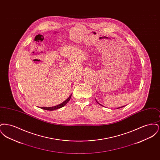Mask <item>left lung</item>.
I'll return each mask as SVG.
<instances>
[{
	"label": "left lung",
	"mask_w": 160,
	"mask_h": 160,
	"mask_svg": "<svg viewBox=\"0 0 160 160\" xmlns=\"http://www.w3.org/2000/svg\"><path fill=\"white\" fill-rule=\"evenodd\" d=\"M96 101H97V100H96ZM98 104H99V102H98ZM100 105H101V104H100ZM123 107H124V106H123ZM118 107V108H122V107Z\"/></svg>",
	"instance_id": "left-lung-1"
}]
</instances>
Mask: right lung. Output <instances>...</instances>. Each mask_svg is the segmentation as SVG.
<instances>
[{
    "label": "right lung",
    "instance_id": "add662e5",
    "mask_svg": "<svg viewBox=\"0 0 160 160\" xmlns=\"http://www.w3.org/2000/svg\"><path fill=\"white\" fill-rule=\"evenodd\" d=\"M71 95H70L68 98L67 99H66V100H65V101H63L62 103H61V104H59V105H57V106H56L50 107H41V108L44 109V110H50V111L55 110H56V109L60 108L61 107L64 106L65 105H66L67 103L70 100V99H71Z\"/></svg>",
    "mask_w": 160,
    "mask_h": 160
}]
</instances>
